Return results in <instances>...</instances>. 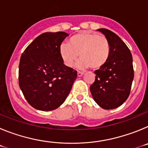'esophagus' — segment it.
Here are the masks:
<instances>
[{"instance_id": "34e87169", "label": "esophagus", "mask_w": 148, "mask_h": 148, "mask_svg": "<svg viewBox=\"0 0 148 148\" xmlns=\"http://www.w3.org/2000/svg\"><path fill=\"white\" fill-rule=\"evenodd\" d=\"M84 75V73L83 72H81V71H78V77H81Z\"/></svg>"}]
</instances>
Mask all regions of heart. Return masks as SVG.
Here are the masks:
<instances>
[{
  "instance_id": "1",
  "label": "heart",
  "mask_w": 148,
  "mask_h": 148,
  "mask_svg": "<svg viewBox=\"0 0 148 148\" xmlns=\"http://www.w3.org/2000/svg\"><path fill=\"white\" fill-rule=\"evenodd\" d=\"M59 53L63 62L68 67H72L80 56L82 59L78 64V67L99 70L109 59L110 44L103 35L82 32L71 37L68 44H61Z\"/></svg>"
}]
</instances>
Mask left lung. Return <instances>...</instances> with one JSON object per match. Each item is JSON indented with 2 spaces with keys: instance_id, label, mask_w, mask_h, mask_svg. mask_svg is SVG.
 Returning a JSON list of instances; mask_svg holds the SVG:
<instances>
[{
  "instance_id": "8db88e82",
  "label": "left lung",
  "mask_w": 148,
  "mask_h": 148,
  "mask_svg": "<svg viewBox=\"0 0 148 148\" xmlns=\"http://www.w3.org/2000/svg\"><path fill=\"white\" fill-rule=\"evenodd\" d=\"M109 40L110 55L106 64L95 70V82L90 87L94 101L105 110L115 109L127 99L134 77L133 58L129 48L118 35L99 29Z\"/></svg>"
}]
</instances>
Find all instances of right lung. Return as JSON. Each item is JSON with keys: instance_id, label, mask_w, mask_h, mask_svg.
<instances>
[{"instance_id": "add662e5", "label": "right lung", "mask_w": 148, "mask_h": 148, "mask_svg": "<svg viewBox=\"0 0 148 148\" xmlns=\"http://www.w3.org/2000/svg\"><path fill=\"white\" fill-rule=\"evenodd\" d=\"M68 34L44 32L21 56L19 86L27 102L39 110L49 111L64 103L77 78V71L64 64L59 53Z\"/></svg>"}]
</instances>
